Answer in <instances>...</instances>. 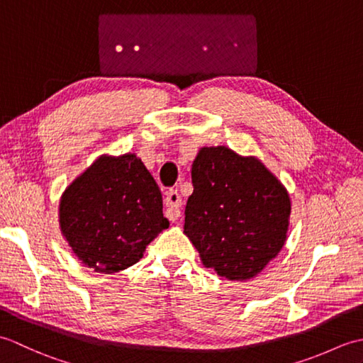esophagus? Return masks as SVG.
Instances as JSON below:
<instances>
[{
  "label": "esophagus",
  "mask_w": 363,
  "mask_h": 363,
  "mask_svg": "<svg viewBox=\"0 0 363 363\" xmlns=\"http://www.w3.org/2000/svg\"><path fill=\"white\" fill-rule=\"evenodd\" d=\"M181 195L177 194V190H168L167 191V196H165V215H167V218L169 220V221H176L177 218H179V215H181V211H179V207H181Z\"/></svg>",
  "instance_id": "34e87169"
}]
</instances>
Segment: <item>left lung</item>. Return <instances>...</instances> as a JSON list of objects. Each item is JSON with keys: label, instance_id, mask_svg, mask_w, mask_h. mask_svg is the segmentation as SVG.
<instances>
[{"label": "left lung", "instance_id": "obj_1", "mask_svg": "<svg viewBox=\"0 0 363 363\" xmlns=\"http://www.w3.org/2000/svg\"><path fill=\"white\" fill-rule=\"evenodd\" d=\"M194 194L184 234L203 265L228 281H246L273 260L287 238L290 198L257 157L204 146L191 165Z\"/></svg>", "mask_w": 363, "mask_h": 363}]
</instances>
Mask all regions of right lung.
I'll return each instance as SVG.
<instances>
[{
    "label": "right lung",
    "instance_id": "1",
    "mask_svg": "<svg viewBox=\"0 0 363 363\" xmlns=\"http://www.w3.org/2000/svg\"><path fill=\"white\" fill-rule=\"evenodd\" d=\"M59 225L84 265L111 274L137 264L169 223L156 181L128 152L101 156L76 177L60 199Z\"/></svg>",
    "mask_w": 363,
    "mask_h": 363
}]
</instances>
